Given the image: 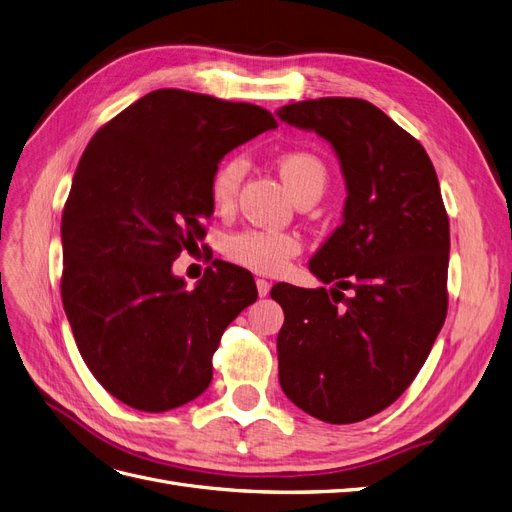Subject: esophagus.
Wrapping results in <instances>:
<instances>
[{"label":"esophagus","instance_id":"1","mask_svg":"<svg viewBox=\"0 0 512 512\" xmlns=\"http://www.w3.org/2000/svg\"><path fill=\"white\" fill-rule=\"evenodd\" d=\"M256 288H258L260 297H267L269 290H271V282H267V280H262V277H258V280H256Z\"/></svg>","mask_w":512,"mask_h":512}]
</instances>
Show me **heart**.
<instances>
[{"mask_svg": "<svg viewBox=\"0 0 512 512\" xmlns=\"http://www.w3.org/2000/svg\"><path fill=\"white\" fill-rule=\"evenodd\" d=\"M277 170L294 198L307 192L322 194L327 185V166L312 151L294 149L282 153L277 158ZM243 175L245 164L237 156L226 158L215 166L209 181V196L215 209L230 211L235 207ZM301 250L303 245L297 237L271 230H243L226 241V256L232 262L265 275L282 273Z\"/></svg>", "mask_w": 512, "mask_h": 512, "instance_id": "1", "label": "heart"}]
</instances>
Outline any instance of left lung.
<instances>
[{"label":"left lung","instance_id":"obj_1","mask_svg":"<svg viewBox=\"0 0 512 512\" xmlns=\"http://www.w3.org/2000/svg\"><path fill=\"white\" fill-rule=\"evenodd\" d=\"M282 121L333 145L346 177L344 222L309 262L327 288L275 284L286 397L324 423L389 408L423 367L442 329L451 230L427 151L359 98L286 104Z\"/></svg>","mask_w":512,"mask_h":512}]
</instances>
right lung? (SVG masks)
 Segmentation results:
<instances>
[{"label": "right lung", "instance_id": "add662e5", "mask_svg": "<svg viewBox=\"0 0 512 512\" xmlns=\"http://www.w3.org/2000/svg\"><path fill=\"white\" fill-rule=\"evenodd\" d=\"M273 128L262 106L156 89L89 141L61 215V301L89 371L130 408L205 393L222 333L256 301L241 267L213 260L192 290L170 267L207 235L215 166Z\"/></svg>", "mask_w": 512, "mask_h": 512}]
</instances>
